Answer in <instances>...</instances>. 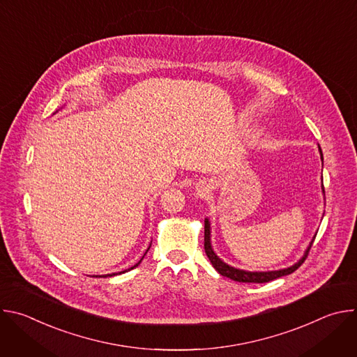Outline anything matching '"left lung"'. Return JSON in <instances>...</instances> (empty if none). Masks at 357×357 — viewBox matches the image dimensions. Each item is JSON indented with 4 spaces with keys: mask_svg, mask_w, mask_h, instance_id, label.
Instances as JSON below:
<instances>
[{
    "mask_svg": "<svg viewBox=\"0 0 357 357\" xmlns=\"http://www.w3.org/2000/svg\"><path fill=\"white\" fill-rule=\"evenodd\" d=\"M319 152H321V160L324 161V157H322V149L319 146ZM322 190L325 193V189H324V185H322ZM317 237V234H315ZM315 237L312 238V241L310 243L307 251H305L303 257L295 263L294 266L288 267V268H284V270H278V271H244V270H238V268H234L226 263H223L218 256L216 252L213 251L212 248V243H211V222L209 219H205V251H206V256L209 257L212 266L215 267V270L223 275V277H227L233 281H238V282H256V284H261V282H268V281H273L275 278H280V277H284V275H288L291 273H294L296 268H299L302 266V263L305 261V259L308 257V252L311 250V245L314 244V240Z\"/></svg>",
    "mask_w": 357,
    "mask_h": 357,
    "instance_id": "left-lung-1",
    "label": "left lung"
}]
</instances>
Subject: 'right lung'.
Returning a JSON list of instances; mask_svg holds the SVG:
<instances>
[{
    "mask_svg": "<svg viewBox=\"0 0 357 357\" xmlns=\"http://www.w3.org/2000/svg\"><path fill=\"white\" fill-rule=\"evenodd\" d=\"M149 247H151V245H149ZM149 247H148V250H149ZM148 250H146V251H148ZM146 251H145V254H146ZM145 254H144V256H145ZM144 256H142V259H144ZM142 259H141V260H139V261H138V263H137V264H135V266H132V267H131V268H128V270H126V271H130V270H132V268H135V267H137V266H138V264H139V263H141V261H142ZM126 271H121V273H126ZM121 273H119V274H121ZM113 275H116V273H113V274H107V275H106V277H113ZM96 277H97V275H96ZM103 277H105V275H103Z\"/></svg>",
    "mask_w": 357,
    "mask_h": 357,
    "instance_id": "right-lung-1",
    "label": "right lung"
}]
</instances>
